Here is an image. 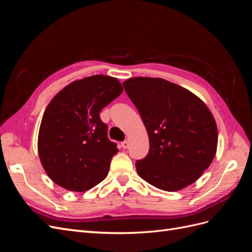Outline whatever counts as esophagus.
Wrapping results in <instances>:
<instances>
[{"label": "esophagus", "mask_w": 252, "mask_h": 252, "mask_svg": "<svg viewBox=\"0 0 252 252\" xmlns=\"http://www.w3.org/2000/svg\"><path fill=\"white\" fill-rule=\"evenodd\" d=\"M121 146H122V148L127 149V148H128V146H129V142H128V141H124V142H122V143H121Z\"/></svg>", "instance_id": "1"}]
</instances>
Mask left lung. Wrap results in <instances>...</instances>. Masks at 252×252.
Here are the masks:
<instances>
[{
    "label": "left lung",
    "mask_w": 252,
    "mask_h": 252,
    "mask_svg": "<svg viewBox=\"0 0 252 252\" xmlns=\"http://www.w3.org/2000/svg\"><path fill=\"white\" fill-rule=\"evenodd\" d=\"M147 129L149 151L135 163L140 177L165 191L192 184L216 156L218 128L201 98L158 78L123 83Z\"/></svg>",
    "instance_id": "left-lung-1"
}]
</instances>
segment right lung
Instances as JSON below:
<instances>
[{
  "label": "right lung",
  "mask_w": 252,
  "mask_h": 252,
  "mask_svg": "<svg viewBox=\"0 0 252 252\" xmlns=\"http://www.w3.org/2000/svg\"><path fill=\"white\" fill-rule=\"evenodd\" d=\"M122 91L118 79L96 74L70 83L48 104L37 150L43 168L56 184L82 192L107 177L119 149L108 139L100 112Z\"/></svg>",
  "instance_id": "1"
}]
</instances>
